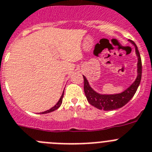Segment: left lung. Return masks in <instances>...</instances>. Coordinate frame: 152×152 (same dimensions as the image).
<instances>
[{"label": "left lung", "instance_id": "8db88e82", "mask_svg": "<svg viewBox=\"0 0 152 152\" xmlns=\"http://www.w3.org/2000/svg\"><path fill=\"white\" fill-rule=\"evenodd\" d=\"M135 47L136 54L138 58L137 63V76L135 81L124 91L117 94H100L93 89L90 86L88 79L85 76L84 78V91L88 103L99 110H113L120 108L130 101L134 96L141 82L142 78V61L139 51L134 42L128 40Z\"/></svg>", "mask_w": 152, "mask_h": 152}]
</instances>
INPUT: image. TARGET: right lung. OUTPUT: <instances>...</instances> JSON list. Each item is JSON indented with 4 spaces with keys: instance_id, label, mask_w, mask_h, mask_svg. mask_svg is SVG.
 Instances as JSON below:
<instances>
[{
    "instance_id": "add662e5",
    "label": "right lung",
    "mask_w": 152,
    "mask_h": 152,
    "mask_svg": "<svg viewBox=\"0 0 152 152\" xmlns=\"http://www.w3.org/2000/svg\"><path fill=\"white\" fill-rule=\"evenodd\" d=\"M64 91H63V94H62V95H61V98H60V99H59V101H58V102H57V103L55 105H54V107H51V108H50L49 109V110H46V111H44V112H42V113H42V114H44V113H50V112H52V111H54V110H57V109H58L60 107V106H61V104H62V101H63V98H64Z\"/></svg>"
}]
</instances>
